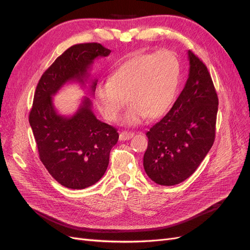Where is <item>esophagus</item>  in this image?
I'll list each match as a JSON object with an SVG mask.
<instances>
[{
	"mask_svg": "<svg viewBox=\"0 0 250 250\" xmlns=\"http://www.w3.org/2000/svg\"><path fill=\"white\" fill-rule=\"evenodd\" d=\"M134 133L133 132H127V131H122L120 133V141H127V140H130L131 138H133Z\"/></svg>",
	"mask_w": 250,
	"mask_h": 250,
	"instance_id": "1",
	"label": "esophagus"
}]
</instances>
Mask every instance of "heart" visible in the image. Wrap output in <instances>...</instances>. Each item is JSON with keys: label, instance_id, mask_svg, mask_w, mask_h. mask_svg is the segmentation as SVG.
<instances>
[{"label": "heart", "instance_id": "1", "mask_svg": "<svg viewBox=\"0 0 250 250\" xmlns=\"http://www.w3.org/2000/svg\"><path fill=\"white\" fill-rule=\"evenodd\" d=\"M180 81V63L170 51L141 53L126 59L113 71L107 82L95 90V99L102 115L117 121L127 103L123 122L138 125L146 118L156 120L169 110Z\"/></svg>", "mask_w": 250, "mask_h": 250}]
</instances>
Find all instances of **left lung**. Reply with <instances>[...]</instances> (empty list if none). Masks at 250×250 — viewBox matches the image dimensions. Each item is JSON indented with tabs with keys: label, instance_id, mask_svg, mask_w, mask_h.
Returning <instances> with one entry per match:
<instances>
[{
	"label": "left lung",
	"instance_id": "8db88e82",
	"mask_svg": "<svg viewBox=\"0 0 250 250\" xmlns=\"http://www.w3.org/2000/svg\"><path fill=\"white\" fill-rule=\"evenodd\" d=\"M190 69L172 108L146 133L144 169L161 186L183 183L198 168L215 141L218 96L201 60L188 51Z\"/></svg>",
	"mask_w": 250,
	"mask_h": 250
}]
</instances>
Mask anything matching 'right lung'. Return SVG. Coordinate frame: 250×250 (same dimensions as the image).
Masks as SVG:
<instances>
[{
	"mask_svg": "<svg viewBox=\"0 0 250 250\" xmlns=\"http://www.w3.org/2000/svg\"><path fill=\"white\" fill-rule=\"evenodd\" d=\"M110 50L97 42L72 46L42 74L34 94L29 123L42 163L58 183L73 190L95 185L104 175L111 148L119 140L115 127L94 115L92 101L84 97L72 116L60 115L53 103L66 83L86 87L94 95L97 79H89L95 59L106 57Z\"/></svg>",
	"mask_w": 250,
	"mask_h": 250,
	"instance_id": "right-lung-1",
	"label": "right lung"
}]
</instances>
